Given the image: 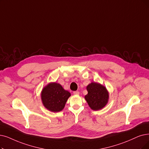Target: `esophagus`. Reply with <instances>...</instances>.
<instances>
[{"label": "esophagus", "instance_id": "1", "mask_svg": "<svg viewBox=\"0 0 149 149\" xmlns=\"http://www.w3.org/2000/svg\"><path fill=\"white\" fill-rule=\"evenodd\" d=\"M73 93H74V95H78L79 94V91H74V92H73Z\"/></svg>", "mask_w": 149, "mask_h": 149}]
</instances>
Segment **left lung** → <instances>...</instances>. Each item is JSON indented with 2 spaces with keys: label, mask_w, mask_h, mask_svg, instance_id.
I'll return each mask as SVG.
<instances>
[{
  "label": "left lung",
  "mask_w": 149,
  "mask_h": 149,
  "mask_svg": "<svg viewBox=\"0 0 149 149\" xmlns=\"http://www.w3.org/2000/svg\"><path fill=\"white\" fill-rule=\"evenodd\" d=\"M86 88L88 93L85 99L90 108L94 111L103 108L109 100V92L106 88L97 82H91Z\"/></svg>",
  "instance_id": "left-lung-1"
}]
</instances>
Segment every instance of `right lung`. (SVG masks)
Masks as SVG:
<instances>
[{
    "label": "right lung",
    "instance_id": "1",
    "mask_svg": "<svg viewBox=\"0 0 149 149\" xmlns=\"http://www.w3.org/2000/svg\"><path fill=\"white\" fill-rule=\"evenodd\" d=\"M71 93L56 82H51L45 86L41 93L42 103L45 108L52 112L61 111L65 107Z\"/></svg>",
    "mask_w": 149,
    "mask_h": 149
}]
</instances>
